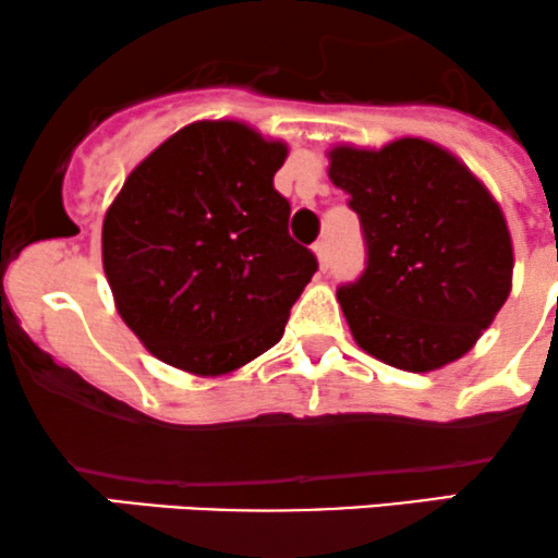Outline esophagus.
I'll return each mask as SVG.
<instances>
[{"label": "esophagus", "mask_w": 558, "mask_h": 558, "mask_svg": "<svg viewBox=\"0 0 558 558\" xmlns=\"http://www.w3.org/2000/svg\"><path fill=\"white\" fill-rule=\"evenodd\" d=\"M313 253H316V258H318V263H322V266H327V260H329V242L327 240H318L316 245H313Z\"/></svg>", "instance_id": "esophagus-1"}]
</instances>
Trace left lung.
<instances>
[{
	"label": "left lung",
	"instance_id": "obj_1",
	"mask_svg": "<svg viewBox=\"0 0 558 558\" xmlns=\"http://www.w3.org/2000/svg\"><path fill=\"white\" fill-rule=\"evenodd\" d=\"M329 179L366 240L361 279L337 290L361 350L403 372L459 361L511 292L514 247L487 186L440 144H335Z\"/></svg>",
	"mask_w": 558,
	"mask_h": 558
}]
</instances>
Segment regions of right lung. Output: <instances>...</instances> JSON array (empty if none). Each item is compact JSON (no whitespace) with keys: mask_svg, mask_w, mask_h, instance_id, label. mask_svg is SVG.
Returning <instances> with one entry per match:
<instances>
[{"mask_svg":"<svg viewBox=\"0 0 558 558\" xmlns=\"http://www.w3.org/2000/svg\"><path fill=\"white\" fill-rule=\"evenodd\" d=\"M287 153L242 121H195L123 181L105 213L102 268L155 359L221 377L281 340L318 268L274 190Z\"/></svg>","mask_w":558,"mask_h":558,"instance_id":"add662e5","label":"right lung"}]
</instances>
